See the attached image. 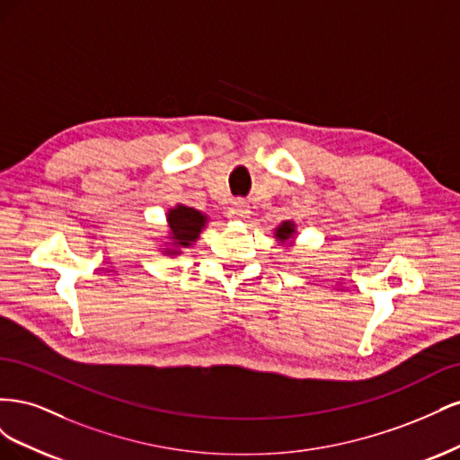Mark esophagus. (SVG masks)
Listing matches in <instances>:
<instances>
[{"label":"esophagus","mask_w":460,"mask_h":460,"mask_svg":"<svg viewBox=\"0 0 460 460\" xmlns=\"http://www.w3.org/2000/svg\"><path fill=\"white\" fill-rule=\"evenodd\" d=\"M228 217L232 220H247L249 218V208L243 201H235L230 208H228Z\"/></svg>","instance_id":"obj_1"}]
</instances>
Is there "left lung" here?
Instances as JSON below:
<instances>
[{"instance_id": "obj_1", "label": "left lung", "mask_w": 460, "mask_h": 460, "mask_svg": "<svg viewBox=\"0 0 460 460\" xmlns=\"http://www.w3.org/2000/svg\"><path fill=\"white\" fill-rule=\"evenodd\" d=\"M294 234H296V225L291 220H284L280 226H278L276 230H274V238L278 240V242H288L289 238H294Z\"/></svg>"}]
</instances>
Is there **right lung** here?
Returning a JSON list of instances; mask_svg holds the SVG:
<instances>
[{"label": "right lung", "instance_id": "obj_1", "mask_svg": "<svg viewBox=\"0 0 460 460\" xmlns=\"http://www.w3.org/2000/svg\"><path fill=\"white\" fill-rule=\"evenodd\" d=\"M166 222H169V234H171V242L166 247L164 255H180L182 249L191 247L199 238L201 230L207 225V217L198 211V208H191L186 205H176L174 208H169L166 213Z\"/></svg>", "mask_w": 460, "mask_h": 460}]
</instances>
